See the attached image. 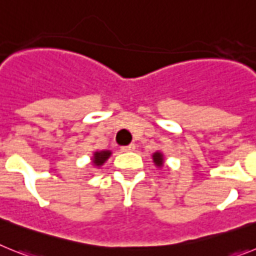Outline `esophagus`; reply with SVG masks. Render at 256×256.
I'll list each match as a JSON object with an SVG mask.
<instances>
[{"instance_id": "esophagus-1", "label": "esophagus", "mask_w": 256, "mask_h": 256, "mask_svg": "<svg viewBox=\"0 0 256 256\" xmlns=\"http://www.w3.org/2000/svg\"><path fill=\"white\" fill-rule=\"evenodd\" d=\"M135 150V144H128V146H121V152H132Z\"/></svg>"}]
</instances>
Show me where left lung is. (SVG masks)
Wrapping results in <instances>:
<instances>
[{"instance_id": "1", "label": "left lung", "mask_w": 256, "mask_h": 256, "mask_svg": "<svg viewBox=\"0 0 256 256\" xmlns=\"http://www.w3.org/2000/svg\"><path fill=\"white\" fill-rule=\"evenodd\" d=\"M153 161H154V164L157 166H162V164H164V158H162L161 153L156 152L154 154H153Z\"/></svg>"}]
</instances>
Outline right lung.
I'll return each instance as SVG.
<instances>
[{"instance_id": "add662e5", "label": "right lung", "mask_w": 256, "mask_h": 256, "mask_svg": "<svg viewBox=\"0 0 256 256\" xmlns=\"http://www.w3.org/2000/svg\"><path fill=\"white\" fill-rule=\"evenodd\" d=\"M110 156V150H100V152H95L94 153V165L96 166H100L103 165L104 161H106L108 157Z\"/></svg>"}]
</instances>
